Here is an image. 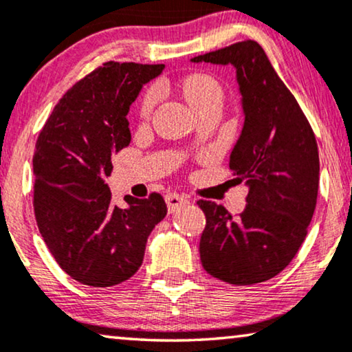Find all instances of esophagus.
I'll return each instance as SVG.
<instances>
[{
  "instance_id": "obj_1",
  "label": "esophagus",
  "mask_w": 352,
  "mask_h": 352,
  "mask_svg": "<svg viewBox=\"0 0 352 352\" xmlns=\"http://www.w3.org/2000/svg\"><path fill=\"white\" fill-rule=\"evenodd\" d=\"M165 201H166L168 211H170V213H175V211L179 210L181 206H184L186 204H189V200H187L186 195L176 194V192H171V194H166Z\"/></svg>"
}]
</instances>
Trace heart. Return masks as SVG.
Masks as SVG:
<instances>
[{
  "instance_id": "heart-1",
  "label": "heart",
  "mask_w": 352,
  "mask_h": 352,
  "mask_svg": "<svg viewBox=\"0 0 352 352\" xmlns=\"http://www.w3.org/2000/svg\"><path fill=\"white\" fill-rule=\"evenodd\" d=\"M181 91L195 112H199L200 109H204L213 102H223V89H221L219 83L213 76L205 74H195L187 76V78L182 80ZM157 98L158 96L155 89L147 91L141 102L142 117H147L152 112L153 105L157 102Z\"/></svg>"
}]
</instances>
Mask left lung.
<instances>
[{"label": "left lung", "mask_w": 352, "mask_h": 352, "mask_svg": "<svg viewBox=\"0 0 352 352\" xmlns=\"http://www.w3.org/2000/svg\"><path fill=\"white\" fill-rule=\"evenodd\" d=\"M232 65L243 110L229 168L248 186L245 210L199 200L206 216L201 266L232 285H252L283 271L305 242L319 189L316 136L295 96L256 41H240L190 59Z\"/></svg>", "instance_id": "1"}]
</instances>
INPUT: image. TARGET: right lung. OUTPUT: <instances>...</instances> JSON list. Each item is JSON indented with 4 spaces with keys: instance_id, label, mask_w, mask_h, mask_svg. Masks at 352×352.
Masks as SVG:
<instances>
[{
    "instance_id": "right-lung-1",
    "label": "right lung",
    "mask_w": 352,
    "mask_h": 352,
    "mask_svg": "<svg viewBox=\"0 0 352 352\" xmlns=\"http://www.w3.org/2000/svg\"><path fill=\"white\" fill-rule=\"evenodd\" d=\"M165 65L105 62L64 94L33 155L38 229L57 264L83 285L105 288L141 267L147 239L166 216L162 195L112 204V155L131 141L126 115Z\"/></svg>"
}]
</instances>
